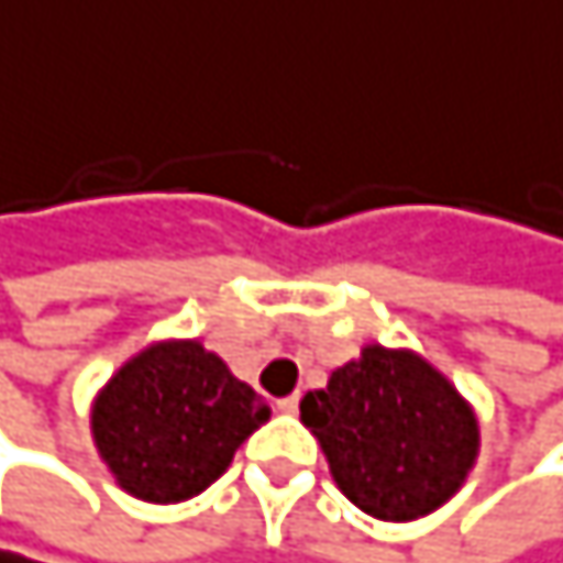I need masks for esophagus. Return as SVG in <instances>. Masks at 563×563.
Returning a JSON list of instances; mask_svg holds the SVG:
<instances>
[{
	"label": "esophagus",
	"mask_w": 563,
	"mask_h": 563,
	"mask_svg": "<svg viewBox=\"0 0 563 563\" xmlns=\"http://www.w3.org/2000/svg\"><path fill=\"white\" fill-rule=\"evenodd\" d=\"M276 407L284 410V413H297V407H300V394H290V397H284V400H276Z\"/></svg>",
	"instance_id": "1"
}]
</instances>
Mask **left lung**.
Returning a JSON list of instances; mask_svg holds the SVG:
<instances>
[{
    "instance_id": "obj_1",
    "label": "left lung",
    "mask_w": 563,
    "mask_h": 563,
    "mask_svg": "<svg viewBox=\"0 0 563 563\" xmlns=\"http://www.w3.org/2000/svg\"><path fill=\"white\" fill-rule=\"evenodd\" d=\"M336 487L380 520H413L457 494L481 430L467 400L410 350L364 346L300 404Z\"/></svg>"
}]
</instances>
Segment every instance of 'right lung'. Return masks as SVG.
<instances>
[{
    "label": "right lung",
    "instance_id": "add662e5",
    "mask_svg": "<svg viewBox=\"0 0 563 563\" xmlns=\"http://www.w3.org/2000/svg\"><path fill=\"white\" fill-rule=\"evenodd\" d=\"M269 404L196 340L133 356L92 404V437L119 487L150 504L203 494Z\"/></svg>",
    "mask_w": 563,
    "mask_h": 563
}]
</instances>
